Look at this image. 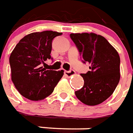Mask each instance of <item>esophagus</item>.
Segmentation results:
<instances>
[{
    "instance_id": "esophagus-1",
    "label": "esophagus",
    "mask_w": 133,
    "mask_h": 133,
    "mask_svg": "<svg viewBox=\"0 0 133 133\" xmlns=\"http://www.w3.org/2000/svg\"><path fill=\"white\" fill-rule=\"evenodd\" d=\"M76 73V72L73 70H70L68 71H67V70H65V72H64V74H65V76H66L67 77H70V76H73L74 74Z\"/></svg>"
}]
</instances>
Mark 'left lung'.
Segmentation results:
<instances>
[{
  "instance_id": "8db88e82",
  "label": "left lung",
  "mask_w": 133,
  "mask_h": 133,
  "mask_svg": "<svg viewBox=\"0 0 133 133\" xmlns=\"http://www.w3.org/2000/svg\"><path fill=\"white\" fill-rule=\"evenodd\" d=\"M83 63H89L91 69L81 74L84 80L76 97L83 104L94 106L104 102L118 85L120 58L118 52L101 35L94 33L70 34Z\"/></svg>"
}]
</instances>
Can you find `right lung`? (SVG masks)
Segmentation results:
<instances>
[{
    "mask_svg": "<svg viewBox=\"0 0 133 133\" xmlns=\"http://www.w3.org/2000/svg\"><path fill=\"white\" fill-rule=\"evenodd\" d=\"M62 33L53 31L34 32L25 36L12 51L9 58L11 80L23 96L31 101L42 100L53 92L64 71L47 70L44 61L52 59V42Z\"/></svg>",
    "mask_w": 133,
    "mask_h": 133,
    "instance_id": "right-lung-1",
    "label": "right lung"
}]
</instances>
